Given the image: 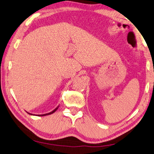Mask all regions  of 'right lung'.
<instances>
[{"label":"right lung","mask_w":154,"mask_h":154,"mask_svg":"<svg viewBox=\"0 0 154 154\" xmlns=\"http://www.w3.org/2000/svg\"><path fill=\"white\" fill-rule=\"evenodd\" d=\"M58 107H59V105L57 107H56L55 109H54L52 112H49V113H45V114H41V115H36V116H47V115H50V114H51V113H54L56 112V110L58 109ZM27 113H29V114H30V115H34V114H32V113H29V112H27Z\"/></svg>","instance_id":"obj_1"}]
</instances>
